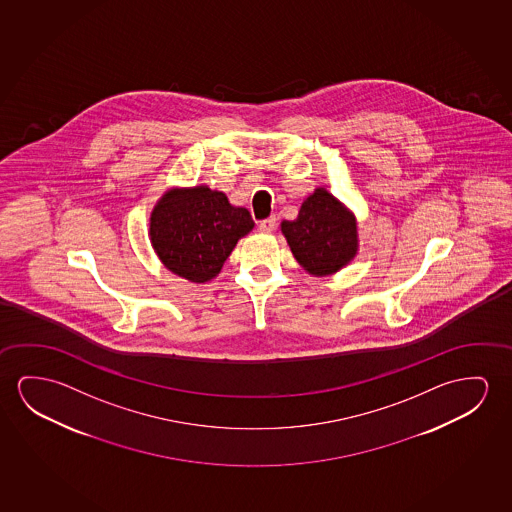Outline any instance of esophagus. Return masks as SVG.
I'll use <instances>...</instances> for the list:
<instances>
[{"instance_id": "obj_1", "label": "esophagus", "mask_w": 512, "mask_h": 512, "mask_svg": "<svg viewBox=\"0 0 512 512\" xmlns=\"http://www.w3.org/2000/svg\"><path fill=\"white\" fill-rule=\"evenodd\" d=\"M276 228V218L275 216H271L268 220H262L259 223L260 232H264V234H271L273 230Z\"/></svg>"}]
</instances>
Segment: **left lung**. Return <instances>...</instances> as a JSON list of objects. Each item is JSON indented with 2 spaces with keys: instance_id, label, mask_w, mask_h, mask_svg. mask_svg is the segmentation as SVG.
Masks as SVG:
<instances>
[{
  "instance_id": "1",
  "label": "left lung",
  "mask_w": 512,
  "mask_h": 512,
  "mask_svg": "<svg viewBox=\"0 0 512 512\" xmlns=\"http://www.w3.org/2000/svg\"><path fill=\"white\" fill-rule=\"evenodd\" d=\"M280 230L294 259L312 276H331L358 255V221L353 211L326 188H315L301 204L298 218Z\"/></svg>"
}]
</instances>
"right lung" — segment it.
Returning <instances> with one entry per match:
<instances>
[{"instance_id": "1", "label": "right lung", "mask_w": 512, "mask_h": 512, "mask_svg": "<svg viewBox=\"0 0 512 512\" xmlns=\"http://www.w3.org/2000/svg\"><path fill=\"white\" fill-rule=\"evenodd\" d=\"M255 227L244 207L209 186L170 188L159 198L149 221L150 244L173 275L205 284L220 275L241 237Z\"/></svg>"}]
</instances>
